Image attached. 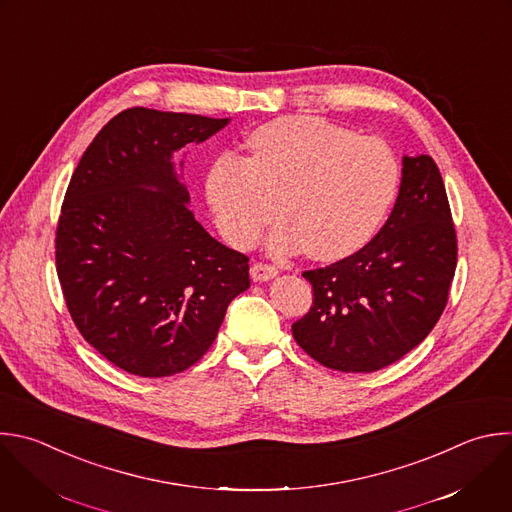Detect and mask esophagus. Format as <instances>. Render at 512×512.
Here are the masks:
<instances>
[{
  "mask_svg": "<svg viewBox=\"0 0 512 512\" xmlns=\"http://www.w3.org/2000/svg\"><path fill=\"white\" fill-rule=\"evenodd\" d=\"M275 275H277V267H273V265H269V263L257 261V263L251 265V277H253V281H269V279H273Z\"/></svg>",
  "mask_w": 512,
  "mask_h": 512,
  "instance_id": "1",
  "label": "esophagus"
}]
</instances>
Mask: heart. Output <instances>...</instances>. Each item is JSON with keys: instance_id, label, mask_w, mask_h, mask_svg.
<instances>
[{"instance_id": "1", "label": "heart", "mask_w": 512, "mask_h": 512, "mask_svg": "<svg viewBox=\"0 0 512 512\" xmlns=\"http://www.w3.org/2000/svg\"><path fill=\"white\" fill-rule=\"evenodd\" d=\"M247 146L251 158L221 154L207 177L217 225L237 247L257 241L279 217L281 200L289 221L273 233V251L301 245L319 261L346 257L374 237L398 195L392 148L323 118L271 120Z\"/></svg>"}]
</instances>
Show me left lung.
<instances>
[{"label":"left lung","mask_w":512,"mask_h":512,"mask_svg":"<svg viewBox=\"0 0 512 512\" xmlns=\"http://www.w3.org/2000/svg\"><path fill=\"white\" fill-rule=\"evenodd\" d=\"M456 229L436 162L404 156L380 233L354 255L303 271L313 303L291 325L305 354L337 372H376L414 350L440 319L456 271Z\"/></svg>","instance_id":"obj_1"}]
</instances>
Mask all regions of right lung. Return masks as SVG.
<instances>
[{"label": "right lung", "mask_w": 512, "mask_h": 512, "mask_svg": "<svg viewBox=\"0 0 512 512\" xmlns=\"http://www.w3.org/2000/svg\"><path fill=\"white\" fill-rule=\"evenodd\" d=\"M229 120L128 108L90 142L70 179L56 271L86 342L116 368L166 378L213 346L249 257L195 219L173 152Z\"/></svg>", "instance_id": "1"}]
</instances>
